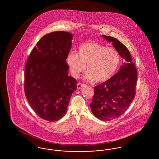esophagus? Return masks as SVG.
Returning <instances> with one entry per match:
<instances>
[{
    "label": "esophagus",
    "mask_w": 159,
    "mask_h": 159,
    "mask_svg": "<svg viewBox=\"0 0 159 159\" xmlns=\"http://www.w3.org/2000/svg\"><path fill=\"white\" fill-rule=\"evenodd\" d=\"M83 86H84V84H82V83H77V88L78 89H82V88H83Z\"/></svg>",
    "instance_id": "obj_1"
}]
</instances>
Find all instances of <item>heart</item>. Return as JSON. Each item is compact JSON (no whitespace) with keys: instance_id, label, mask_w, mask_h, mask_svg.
Wrapping results in <instances>:
<instances>
[{"instance_id":"obj_1","label":"heart","mask_w":159,"mask_h":159,"mask_svg":"<svg viewBox=\"0 0 159 159\" xmlns=\"http://www.w3.org/2000/svg\"><path fill=\"white\" fill-rule=\"evenodd\" d=\"M120 62V55L116 49L94 42L80 46L77 53L71 52L67 57L68 67L73 76H79L86 66L87 78L98 83L113 76Z\"/></svg>"}]
</instances>
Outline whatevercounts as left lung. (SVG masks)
<instances>
[{
  "label": "left lung",
  "instance_id": "left-lung-1",
  "mask_svg": "<svg viewBox=\"0 0 159 159\" xmlns=\"http://www.w3.org/2000/svg\"><path fill=\"white\" fill-rule=\"evenodd\" d=\"M112 42L123 62L119 71L105 82L94 88L90 104L92 113L102 121H110L121 116L135 96L137 70L128 49L116 38L102 36Z\"/></svg>",
  "mask_w": 159,
  "mask_h": 159
}]
</instances>
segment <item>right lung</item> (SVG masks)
<instances>
[{
  "label": "right lung",
  "instance_id": "add662e5",
  "mask_svg": "<svg viewBox=\"0 0 159 159\" xmlns=\"http://www.w3.org/2000/svg\"><path fill=\"white\" fill-rule=\"evenodd\" d=\"M73 34L53 31L41 38L25 67L24 91L31 108L39 117L55 121L66 113L77 81L68 75L66 59Z\"/></svg>",
  "mask_w": 159,
  "mask_h": 159
}]
</instances>
